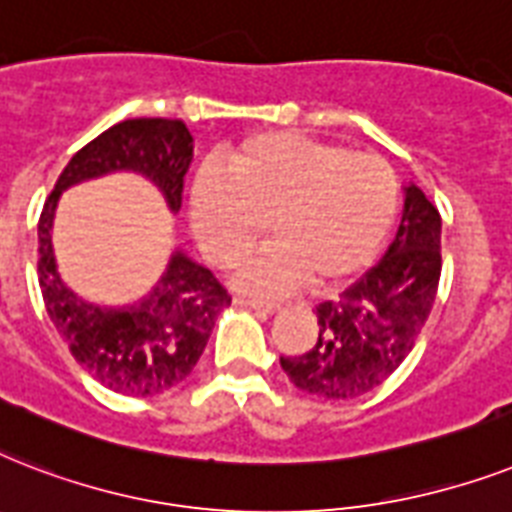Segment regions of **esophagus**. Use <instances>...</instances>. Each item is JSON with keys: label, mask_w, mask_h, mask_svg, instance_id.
<instances>
[{"label": "esophagus", "mask_w": 512, "mask_h": 512, "mask_svg": "<svg viewBox=\"0 0 512 512\" xmlns=\"http://www.w3.org/2000/svg\"><path fill=\"white\" fill-rule=\"evenodd\" d=\"M235 304L248 306V309H253V312H261V314H275L277 309H280V304H277V301H264V298H243V296H237Z\"/></svg>", "instance_id": "1"}]
</instances>
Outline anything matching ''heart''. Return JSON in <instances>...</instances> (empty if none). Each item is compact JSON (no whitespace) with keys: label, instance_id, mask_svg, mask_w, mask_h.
Segmentation results:
<instances>
[{"label":"heart","instance_id":"b5f03b06","mask_svg":"<svg viewBox=\"0 0 512 512\" xmlns=\"http://www.w3.org/2000/svg\"><path fill=\"white\" fill-rule=\"evenodd\" d=\"M399 208L386 161L306 134H259L227 155V174L206 166L192 185V224L219 264L264 230L272 240L237 267V285L285 293L301 282L338 288L365 272Z\"/></svg>","mask_w":512,"mask_h":512}]
</instances>
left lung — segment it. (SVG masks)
Returning <instances> with one entry per match:
<instances>
[{"mask_svg":"<svg viewBox=\"0 0 512 512\" xmlns=\"http://www.w3.org/2000/svg\"><path fill=\"white\" fill-rule=\"evenodd\" d=\"M402 224L386 256L335 301L317 306L320 335L309 351L280 357L290 383L320 399H357L402 365L436 301L441 216L407 187Z\"/></svg>","mask_w":512,"mask_h":512,"instance_id":"left-lung-1","label":"left lung"}]
</instances>
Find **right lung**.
<instances>
[{
	"label": "right lung",
	"mask_w": 512,
	"mask_h": 512,
	"mask_svg": "<svg viewBox=\"0 0 512 512\" xmlns=\"http://www.w3.org/2000/svg\"><path fill=\"white\" fill-rule=\"evenodd\" d=\"M192 134L179 118H129L73 155L39 216V285L44 306L73 359L110 391L155 396L190 375L224 306L232 304L214 272L185 253L171 256L150 293L134 306H94L65 288L52 256V219L65 187L108 171H140L171 211L182 206Z\"/></svg>",
	"instance_id": "1"
}]
</instances>
